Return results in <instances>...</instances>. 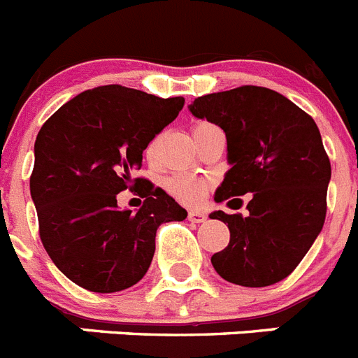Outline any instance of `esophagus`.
Masks as SVG:
<instances>
[{
	"instance_id": "1",
	"label": "esophagus",
	"mask_w": 358,
	"mask_h": 358,
	"mask_svg": "<svg viewBox=\"0 0 358 358\" xmlns=\"http://www.w3.org/2000/svg\"><path fill=\"white\" fill-rule=\"evenodd\" d=\"M187 217H189V221H191V223H205V221H207V215L199 210H191Z\"/></svg>"
}]
</instances>
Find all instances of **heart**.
<instances>
[{
    "label": "heart",
    "mask_w": 358,
    "mask_h": 358,
    "mask_svg": "<svg viewBox=\"0 0 358 358\" xmlns=\"http://www.w3.org/2000/svg\"><path fill=\"white\" fill-rule=\"evenodd\" d=\"M210 127V123L194 124L192 135H198L199 131L207 130ZM166 187L167 191L171 192L178 201L185 203V205H198L207 194L210 182L207 178H201V176L191 175V173H178V175H173L171 178H167Z\"/></svg>",
    "instance_id": "1"
}]
</instances>
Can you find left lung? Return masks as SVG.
Returning a JSON list of instances; mask_svg holds the SVG:
<instances>
[{"label":"left lung","mask_w":358,"mask_h":358,"mask_svg":"<svg viewBox=\"0 0 358 358\" xmlns=\"http://www.w3.org/2000/svg\"><path fill=\"white\" fill-rule=\"evenodd\" d=\"M189 110L227 135L230 169L215 203L251 194L248 215H208L230 230V243L212 255V266L221 278L243 287L280 282L307 255L327 215L331 167L320 128L291 99L266 87L201 96Z\"/></svg>","instance_id":"1"}]
</instances>
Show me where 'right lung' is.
I'll list each match as a JSON object with an SVG mask.
<instances>
[{
  "label": "right lung",
  "instance_id": "right-lung-1",
  "mask_svg": "<svg viewBox=\"0 0 358 358\" xmlns=\"http://www.w3.org/2000/svg\"><path fill=\"white\" fill-rule=\"evenodd\" d=\"M183 103L182 96L103 85L69 99L38 131L30 194L41 241L80 287L117 292L135 285L153 260L157 228L187 217L164 189L131 178ZM134 181L147 199L131 215L117 207V194Z\"/></svg>",
  "mask_w": 358,
  "mask_h": 358
}]
</instances>
